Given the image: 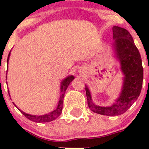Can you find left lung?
Here are the masks:
<instances>
[{
    "mask_svg": "<svg viewBox=\"0 0 149 149\" xmlns=\"http://www.w3.org/2000/svg\"><path fill=\"white\" fill-rule=\"evenodd\" d=\"M113 33L116 54L125 75L119 98L110 107L98 106L92 101L87 86L85 88L89 108L94 113L105 116H119L125 113L139 96L143 81L141 56L131 33L118 26L113 27Z\"/></svg>",
    "mask_w": 149,
    "mask_h": 149,
    "instance_id": "left-lung-1",
    "label": "left lung"
}]
</instances>
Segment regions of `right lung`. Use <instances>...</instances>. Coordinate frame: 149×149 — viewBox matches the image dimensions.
Returning <instances> with one entry per match:
<instances>
[{"instance_id": "1", "label": "right lung", "mask_w": 149, "mask_h": 149, "mask_svg": "<svg viewBox=\"0 0 149 149\" xmlns=\"http://www.w3.org/2000/svg\"><path fill=\"white\" fill-rule=\"evenodd\" d=\"M10 53L9 54V56H8V59H7V63H8V60H9V56H10ZM74 79V77L72 75L68 76L66 78H65L63 81V82L61 83V94H60V101H59V103L57 107H56L54 111L51 112L50 113L45 114V115L43 116H33V115H30V114L25 113H24L23 111H21L19 109L18 110H20L22 112V113L23 114L26 118H27L30 120L33 121V122H51V121L54 120L55 119H56L61 114L62 110H63V98H64V94L65 93V90H66L67 87L68 86L69 84L72 81V80Z\"/></svg>"}]
</instances>
